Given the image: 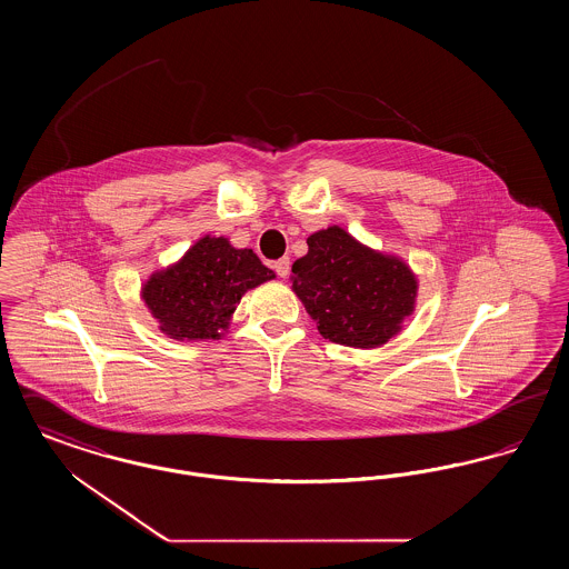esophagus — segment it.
Instances as JSON below:
<instances>
[{"label": "esophagus", "instance_id": "esophagus-1", "mask_svg": "<svg viewBox=\"0 0 569 569\" xmlns=\"http://www.w3.org/2000/svg\"><path fill=\"white\" fill-rule=\"evenodd\" d=\"M272 269H274V272H277L279 277H288V274H290V258L277 260V262L272 264Z\"/></svg>", "mask_w": 569, "mask_h": 569}]
</instances>
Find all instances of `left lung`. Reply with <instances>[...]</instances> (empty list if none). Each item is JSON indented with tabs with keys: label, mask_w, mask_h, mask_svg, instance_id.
<instances>
[{
	"label": "left lung",
	"mask_w": 569,
	"mask_h": 569,
	"mask_svg": "<svg viewBox=\"0 0 569 569\" xmlns=\"http://www.w3.org/2000/svg\"><path fill=\"white\" fill-rule=\"evenodd\" d=\"M292 288L320 335L348 348H379L413 311L418 281L403 260L358 243L330 226L307 239Z\"/></svg>",
	"instance_id": "obj_1"
}]
</instances>
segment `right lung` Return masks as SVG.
Listing matches in <instances>:
<instances>
[{
	"instance_id": "add662e5",
	"label": "right lung",
	"mask_w": 569,
	"mask_h": 569,
	"mask_svg": "<svg viewBox=\"0 0 569 569\" xmlns=\"http://www.w3.org/2000/svg\"><path fill=\"white\" fill-rule=\"evenodd\" d=\"M274 277L251 249L204 237L142 286V300L170 339H219L247 290Z\"/></svg>"
}]
</instances>
